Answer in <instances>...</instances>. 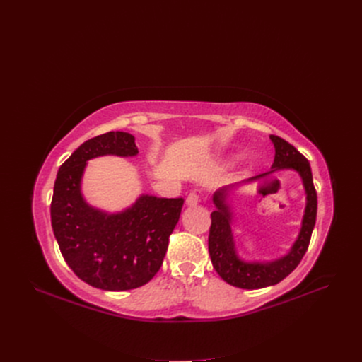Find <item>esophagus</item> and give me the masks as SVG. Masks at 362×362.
<instances>
[{
    "label": "esophagus",
    "mask_w": 362,
    "mask_h": 362,
    "mask_svg": "<svg viewBox=\"0 0 362 362\" xmlns=\"http://www.w3.org/2000/svg\"><path fill=\"white\" fill-rule=\"evenodd\" d=\"M198 202H199V195H198L195 191H192L191 194H189V195L186 197V205H189V206L197 205Z\"/></svg>",
    "instance_id": "esophagus-1"
}]
</instances>
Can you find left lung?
<instances>
[{"instance_id": "left-lung-1", "label": "left lung", "mask_w": 362, "mask_h": 362, "mask_svg": "<svg viewBox=\"0 0 362 362\" xmlns=\"http://www.w3.org/2000/svg\"><path fill=\"white\" fill-rule=\"evenodd\" d=\"M270 139L276 148L274 163L272 167L273 170L270 173L283 168L298 171L307 192L305 214H303L302 218L299 236L286 255L269 262H245L239 259L235 251L233 235L230 229L232 213L229 210V205L226 204L227 187L220 189L218 192L214 194L213 201L216 204V211L211 213L208 251H210L213 265L220 277L232 284V286L240 289H261L273 286V284L281 281L284 277H288L298 267V264L308 250L317 218V192L313 183L310 161L293 145L284 139L276 135H272ZM259 176L250 180H255Z\"/></svg>"}]
</instances>
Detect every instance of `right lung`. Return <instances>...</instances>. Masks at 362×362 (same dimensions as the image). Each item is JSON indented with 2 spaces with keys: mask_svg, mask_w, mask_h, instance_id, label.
<instances>
[{
  "mask_svg": "<svg viewBox=\"0 0 362 362\" xmlns=\"http://www.w3.org/2000/svg\"><path fill=\"white\" fill-rule=\"evenodd\" d=\"M138 154L135 138L107 132L83 142L62 164L54 183L51 224L73 273L93 288L129 291L160 270L183 198L142 195L126 211L107 214L89 206L81 192L86 161L101 156Z\"/></svg>",
  "mask_w": 362,
  "mask_h": 362,
  "instance_id": "obj_1",
  "label": "right lung"
}]
</instances>
